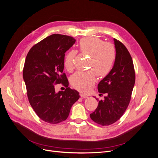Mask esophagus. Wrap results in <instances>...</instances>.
<instances>
[{"instance_id":"obj_1","label":"esophagus","mask_w":158,"mask_h":158,"mask_svg":"<svg viewBox=\"0 0 158 158\" xmlns=\"http://www.w3.org/2000/svg\"><path fill=\"white\" fill-rule=\"evenodd\" d=\"M80 97L82 98H87L88 97V95H85L84 94H80Z\"/></svg>"}]
</instances>
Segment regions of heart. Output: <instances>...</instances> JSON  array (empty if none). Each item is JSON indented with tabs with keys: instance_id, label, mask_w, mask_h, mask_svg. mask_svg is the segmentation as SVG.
<instances>
[{
	"instance_id": "1",
	"label": "heart",
	"mask_w": 158,
	"mask_h": 158,
	"mask_svg": "<svg viewBox=\"0 0 158 158\" xmlns=\"http://www.w3.org/2000/svg\"><path fill=\"white\" fill-rule=\"evenodd\" d=\"M81 53L89 56L88 68L85 72H77L70 78V84L78 91L87 92L96 80L95 73L99 77H105L111 71L116 59V49L109 42H104L98 37L82 38L79 43ZM76 51H70L66 55L64 60V68L69 72L74 69Z\"/></svg>"
}]
</instances>
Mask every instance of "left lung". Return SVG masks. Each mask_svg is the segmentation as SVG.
Segmentation results:
<instances>
[{"instance_id":"8db88e82","label":"left lung","mask_w":158,"mask_h":158,"mask_svg":"<svg viewBox=\"0 0 158 158\" xmlns=\"http://www.w3.org/2000/svg\"><path fill=\"white\" fill-rule=\"evenodd\" d=\"M114 43L117 54L114 66L98 85L99 95L104 94L106 96L99 100L98 107L89 115L92 120L102 126L112 125L122 117L130 103L135 83L130 53L121 41L114 39Z\"/></svg>"}]
</instances>
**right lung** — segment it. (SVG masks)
<instances>
[{
  "label": "right lung",
  "mask_w": 158,
  "mask_h": 158,
  "mask_svg": "<svg viewBox=\"0 0 158 158\" xmlns=\"http://www.w3.org/2000/svg\"><path fill=\"white\" fill-rule=\"evenodd\" d=\"M76 42L73 37L52 34L33 45L26 56L23 70L29 102L41 120L50 124L65 121L79 93L69 88L63 73L64 55ZM62 83L64 91L55 92L54 85Z\"/></svg>",
  "instance_id": "add662e5"
}]
</instances>
